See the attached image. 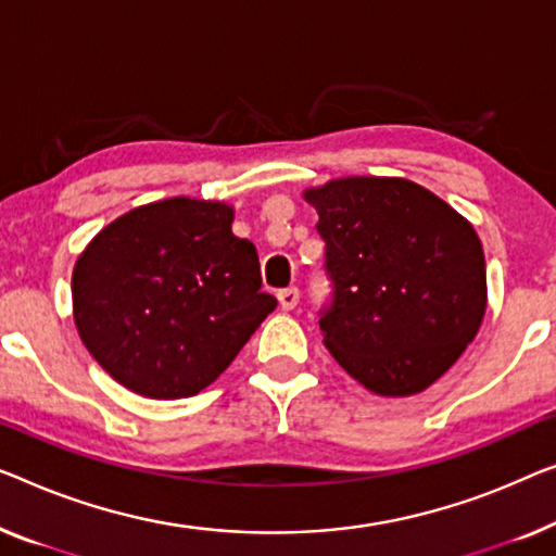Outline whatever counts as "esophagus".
Returning a JSON list of instances; mask_svg holds the SVG:
<instances>
[{
	"label": "esophagus",
	"instance_id": "esophagus-1",
	"mask_svg": "<svg viewBox=\"0 0 556 556\" xmlns=\"http://www.w3.org/2000/svg\"><path fill=\"white\" fill-rule=\"evenodd\" d=\"M298 298H301L298 288H283V291H278V303L283 311H293L298 305Z\"/></svg>",
	"mask_w": 556,
	"mask_h": 556
}]
</instances>
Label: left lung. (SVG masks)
I'll return each instance as SVG.
<instances>
[{
	"mask_svg": "<svg viewBox=\"0 0 556 556\" xmlns=\"http://www.w3.org/2000/svg\"><path fill=\"white\" fill-rule=\"evenodd\" d=\"M326 243L331 356L378 396H412L444 376L486 311V263L471 223L404 178L311 188Z\"/></svg>",
	"mask_w": 556,
	"mask_h": 556,
	"instance_id": "obj_1",
	"label": "left lung"
}]
</instances>
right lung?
I'll return each mask as SVG.
<instances>
[{
  "label": "right lung",
  "mask_w": 556,
  "mask_h": 556,
  "mask_svg": "<svg viewBox=\"0 0 556 556\" xmlns=\"http://www.w3.org/2000/svg\"><path fill=\"white\" fill-rule=\"evenodd\" d=\"M232 207L167 198L102 228L72 273L79 338L117 383L148 399L211 386L276 308Z\"/></svg>",
  "instance_id": "add662e5"
}]
</instances>
